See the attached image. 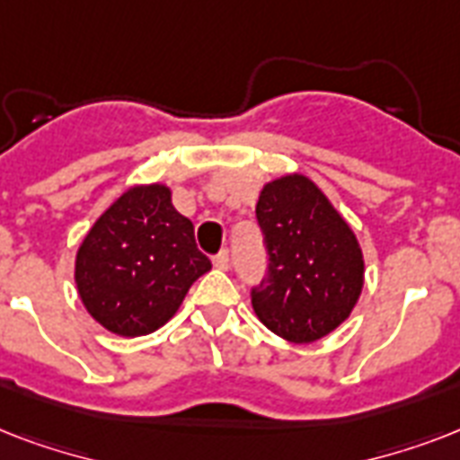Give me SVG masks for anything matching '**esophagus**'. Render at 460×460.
<instances>
[{
    "mask_svg": "<svg viewBox=\"0 0 460 460\" xmlns=\"http://www.w3.org/2000/svg\"><path fill=\"white\" fill-rule=\"evenodd\" d=\"M212 262H215V267H217V270H229V262H231V258H229V251H226V248H222V251L217 252V255H215V260H212Z\"/></svg>",
    "mask_w": 460,
    "mask_h": 460,
    "instance_id": "obj_1",
    "label": "esophagus"
}]
</instances>
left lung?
Masks as SVG:
<instances>
[{
    "mask_svg": "<svg viewBox=\"0 0 460 460\" xmlns=\"http://www.w3.org/2000/svg\"><path fill=\"white\" fill-rule=\"evenodd\" d=\"M255 217L267 251L265 279L251 288L260 322L294 343L334 332L363 288V252L349 224L301 173L267 183Z\"/></svg>",
    "mask_w": 460,
    "mask_h": 460,
    "instance_id": "8db88e82",
    "label": "left lung"
}]
</instances>
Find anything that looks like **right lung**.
Instances as JSON below:
<instances>
[{
  "instance_id": "add662e5",
  "label": "right lung",
  "mask_w": 460,
  "mask_h": 460,
  "mask_svg": "<svg viewBox=\"0 0 460 460\" xmlns=\"http://www.w3.org/2000/svg\"><path fill=\"white\" fill-rule=\"evenodd\" d=\"M190 219L172 205L169 188L126 190L88 231L75 258L83 305L104 329L143 336L159 329L209 272Z\"/></svg>"
}]
</instances>
